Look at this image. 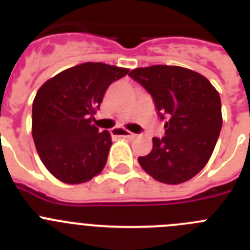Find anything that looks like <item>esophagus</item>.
<instances>
[{
	"label": "esophagus",
	"mask_w": 250,
	"mask_h": 250,
	"mask_svg": "<svg viewBox=\"0 0 250 250\" xmlns=\"http://www.w3.org/2000/svg\"><path fill=\"white\" fill-rule=\"evenodd\" d=\"M114 134L116 136H123V138H127V139H134L135 138V134H132V132L126 131V130L121 129V127H116V129L112 130Z\"/></svg>",
	"instance_id": "obj_1"
}]
</instances>
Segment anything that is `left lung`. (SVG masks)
I'll return each mask as SVG.
<instances>
[{"mask_svg":"<svg viewBox=\"0 0 250 250\" xmlns=\"http://www.w3.org/2000/svg\"><path fill=\"white\" fill-rule=\"evenodd\" d=\"M155 104L164 121V138H152V149L139 164L160 183L180 184L207 165L222 129L220 96L203 75L180 66L154 65L129 74Z\"/></svg>","mask_w":250,"mask_h":250,"instance_id":"left-lung-1","label":"left lung"}]
</instances>
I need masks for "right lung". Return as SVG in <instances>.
I'll list each match as a JSON object with an SVG mask.
<instances>
[{"label":"right lung","instance_id":"add662e5","mask_svg":"<svg viewBox=\"0 0 250 250\" xmlns=\"http://www.w3.org/2000/svg\"><path fill=\"white\" fill-rule=\"evenodd\" d=\"M127 68L86 62L46 81L32 104V138L46 169L66 184L89 182L101 173L112 141L92 121L106 90Z\"/></svg>","mask_w":250,"mask_h":250}]
</instances>
